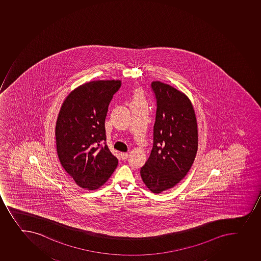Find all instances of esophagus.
Segmentation results:
<instances>
[{"instance_id": "obj_1", "label": "esophagus", "mask_w": 261, "mask_h": 261, "mask_svg": "<svg viewBox=\"0 0 261 261\" xmlns=\"http://www.w3.org/2000/svg\"><path fill=\"white\" fill-rule=\"evenodd\" d=\"M121 159L123 160H125L128 159V157H129V154L127 153V152H121Z\"/></svg>"}]
</instances>
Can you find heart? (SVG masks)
<instances>
[{"instance_id":"b5f03b06","label":"heart","mask_w":261,"mask_h":261,"mask_svg":"<svg viewBox=\"0 0 261 261\" xmlns=\"http://www.w3.org/2000/svg\"><path fill=\"white\" fill-rule=\"evenodd\" d=\"M132 104L146 103V96L144 91L141 88H135L132 92Z\"/></svg>"}]
</instances>
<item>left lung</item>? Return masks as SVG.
I'll use <instances>...</instances> for the list:
<instances>
[{
	"label": "left lung",
	"instance_id": "obj_1",
	"mask_svg": "<svg viewBox=\"0 0 261 261\" xmlns=\"http://www.w3.org/2000/svg\"><path fill=\"white\" fill-rule=\"evenodd\" d=\"M151 87L157 101L153 144L140 174L147 188L158 194L174 188L188 174L197 154L198 136L190 99L160 81H152Z\"/></svg>",
	"mask_w": 261,
	"mask_h": 261
}]
</instances>
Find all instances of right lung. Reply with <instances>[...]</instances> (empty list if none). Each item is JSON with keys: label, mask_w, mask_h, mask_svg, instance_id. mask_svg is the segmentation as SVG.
Returning a JSON list of instances; mask_svg holds the SVG:
<instances>
[{"label": "right lung", "mask_w": 261, "mask_h": 261, "mask_svg": "<svg viewBox=\"0 0 261 261\" xmlns=\"http://www.w3.org/2000/svg\"><path fill=\"white\" fill-rule=\"evenodd\" d=\"M120 86V81H91L71 91L62 105L55 129L57 152L66 172L81 188H100L118 165L105 142V119Z\"/></svg>", "instance_id": "1"}]
</instances>
